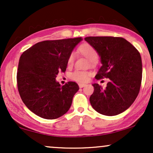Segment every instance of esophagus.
Instances as JSON below:
<instances>
[{"label":"esophagus","instance_id":"esophagus-1","mask_svg":"<svg viewBox=\"0 0 153 153\" xmlns=\"http://www.w3.org/2000/svg\"><path fill=\"white\" fill-rule=\"evenodd\" d=\"M78 85H79V87H80V88H83L85 85V84H84V83H79Z\"/></svg>","mask_w":153,"mask_h":153}]
</instances>
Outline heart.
Segmentation results:
<instances>
[{"instance_id": "b5f03b06", "label": "heart", "mask_w": 153, "mask_h": 153, "mask_svg": "<svg viewBox=\"0 0 153 153\" xmlns=\"http://www.w3.org/2000/svg\"><path fill=\"white\" fill-rule=\"evenodd\" d=\"M78 51L79 53L85 56L87 59L90 60L91 65H94L96 63V61H97L99 58V53H98L97 50L89 44H83V45H80L78 47ZM74 59L75 57L73 53H71L68 56V60H67L68 66L73 65V62H74ZM89 75H90V73L88 71L75 70V71L72 72L70 74V78L71 80H75L76 82H85L88 80Z\"/></svg>"}]
</instances>
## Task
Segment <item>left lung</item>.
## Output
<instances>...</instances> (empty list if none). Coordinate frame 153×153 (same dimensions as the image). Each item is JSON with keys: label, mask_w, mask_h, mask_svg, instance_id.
Returning <instances> with one entry per match:
<instances>
[{"label": "left lung", "mask_w": 153, "mask_h": 153, "mask_svg": "<svg viewBox=\"0 0 153 153\" xmlns=\"http://www.w3.org/2000/svg\"><path fill=\"white\" fill-rule=\"evenodd\" d=\"M85 40L97 50L102 66L95 78H109L106 88L93 84L91 106L99 113L115 116L132 104L140 90L143 65L140 52L125 39L88 36Z\"/></svg>", "instance_id": "obj_1"}]
</instances>
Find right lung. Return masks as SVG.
<instances>
[{"mask_svg":"<svg viewBox=\"0 0 153 153\" xmlns=\"http://www.w3.org/2000/svg\"><path fill=\"white\" fill-rule=\"evenodd\" d=\"M81 37L46 40L24 51L19 59L17 87L23 102L31 111L46 119L62 117L71 108L78 84L61 86L55 80L65 72L67 60Z\"/></svg>","mask_w":153,"mask_h":153,"instance_id":"1","label":"right lung"}]
</instances>
